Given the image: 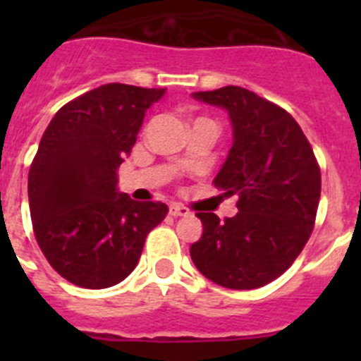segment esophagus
I'll use <instances>...</instances> for the list:
<instances>
[{"label": "esophagus", "mask_w": 361, "mask_h": 361, "mask_svg": "<svg viewBox=\"0 0 361 361\" xmlns=\"http://www.w3.org/2000/svg\"><path fill=\"white\" fill-rule=\"evenodd\" d=\"M170 215L171 216H186L190 215V209L180 204H170Z\"/></svg>", "instance_id": "obj_1"}]
</instances>
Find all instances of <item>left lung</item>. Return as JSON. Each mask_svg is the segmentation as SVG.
<instances>
[{
    "mask_svg": "<svg viewBox=\"0 0 361 361\" xmlns=\"http://www.w3.org/2000/svg\"><path fill=\"white\" fill-rule=\"evenodd\" d=\"M224 108L233 146L215 177L238 213L220 220L197 213L202 237L190 255L206 279L228 289H257L279 279L311 237L322 177L307 137L283 108L240 86L195 92Z\"/></svg>",
    "mask_w": 361,
    "mask_h": 361,
    "instance_id": "left-lung-1",
    "label": "left lung"
}]
</instances>
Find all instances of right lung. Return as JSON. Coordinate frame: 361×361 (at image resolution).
<instances>
[{
    "label": "right lung",
    "instance_id": "1",
    "mask_svg": "<svg viewBox=\"0 0 361 361\" xmlns=\"http://www.w3.org/2000/svg\"><path fill=\"white\" fill-rule=\"evenodd\" d=\"M166 88L110 82L66 103L50 121L28 171L32 226L50 266L86 289L116 286L135 269L168 206L117 190L145 114Z\"/></svg>",
    "mask_w": 361,
    "mask_h": 361
}]
</instances>
